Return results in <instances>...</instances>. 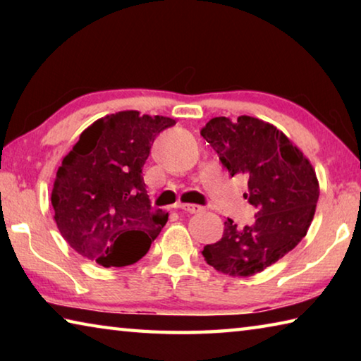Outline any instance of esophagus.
<instances>
[{
  "instance_id": "34e87169",
  "label": "esophagus",
  "mask_w": 361,
  "mask_h": 361,
  "mask_svg": "<svg viewBox=\"0 0 361 361\" xmlns=\"http://www.w3.org/2000/svg\"><path fill=\"white\" fill-rule=\"evenodd\" d=\"M176 207H178L180 210H185L188 213H199V212L204 210V207L195 205V204H178Z\"/></svg>"
}]
</instances>
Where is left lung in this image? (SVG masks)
<instances>
[{
    "mask_svg": "<svg viewBox=\"0 0 361 361\" xmlns=\"http://www.w3.org/2000/svg\"><path fill=\"white\" fill-rule=\"evenodd\" d=\"M231 176L248 178L255 223L237 228L228 218L223 237L205 245L207 264L232 277L264 271L291 252L307 232L319 200V181L304 154L277 127L250 116L213 118L200 130Z\"/></svg>",
    "mask_w": 361,
    "mask_h": 361,
    "instance_id": "1",
    "label": "left lung"
}]
</instances>
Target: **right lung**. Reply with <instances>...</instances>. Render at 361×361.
Wrapping results in <instances>:
<instances>
[{
  "mask_svg": "<svg viewBox=\"0 0 361 361\" xmlns=\"http://www.w3.org/2000/svg\"><path fill=\"white\" fill-rule=\"evenodd\" d=\"M172 126L164 116L121 111L95 121L63 157L51 200L60 234L79 255L122 267L148 253L169 215L151 212L142 169Z\"/></svg>",
  "mask_w": 361,
  "mask_h": 361,
  "instance_id": "add662e5",
  "label": "right lung"
}]
</instances>
